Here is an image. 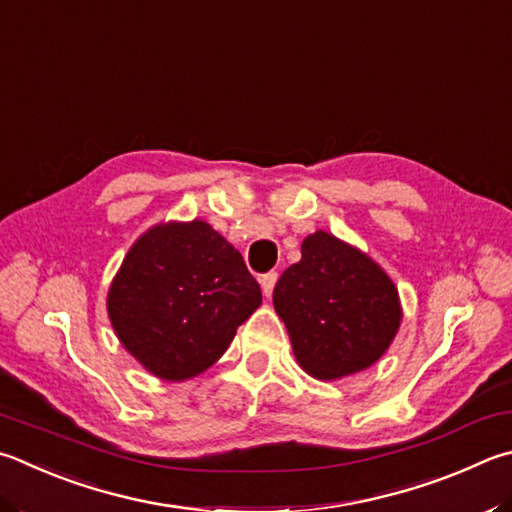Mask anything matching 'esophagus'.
Segmentation results:
<instances>
[{"label": "esophagus", "mask_w": 512, "mask_h": 512, "mask_svg": "<svg viewBox=\"0 0 512 512\" xmlns=\"http://www.w3.org/2000/svg\"><path fill=\"white\" fill-rule=\"evenodd\" d=\"M277 277H280V275H277V271H268V273L262 275V280H259V282H262V291H264L266 297L273 295V288L277 284Z\"/></svg>", "instance_id": "esophagus-1"}]
</instances>
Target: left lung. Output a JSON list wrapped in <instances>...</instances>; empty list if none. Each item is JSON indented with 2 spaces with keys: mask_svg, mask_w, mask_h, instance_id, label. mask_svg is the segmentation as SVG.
I'll return each mask as SVG.
<instances>
[{
  "mask_svg": "<svg viewBox=\"0 0 512 512\" xmlns=\"http://www.w3.org/2000/svg\"><path fill=\"white\" fill-rule=\"evenodd\" d=\"M273 304L297 362L320 380L374 365L401 324L392 280L369 257L322 230L304 239L302 259L277 280Z\"/></svg>",
  "mask_w": 512,
  "mask_h": 512,
  "instance_id": "obj_1",
  "label": "left lung"
}]
</instances>
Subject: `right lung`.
Here are the masks:
<instances>
[{
  "label": "right lung",
  "instance_id": "1",
  "mask_svg": "<svg viewBox=\"0 0 512 512\" xmlns=\"http://www.w3.org/2000/svg\"><path fill=\"white\" fill-rule=\"evenodd\" d=\"M262 291L244 257L206 221L156 226L136 241L109 288V318L154 376L185 380L224 356Z\"/></svg>",
  "mask_w": 512,
  "mask_h": 512
}]
</instances>
